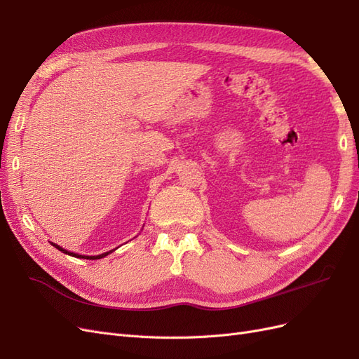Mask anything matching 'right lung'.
Wrapping results in <instances>:
<instances>
[{
  "instance_id": "obj_1",
  "label": "right lung",
  "mask_w": 359,
  "mask_h": 359,
  "mask_svg": "<svg viewBox=\"0 0 359 359\" xmlns=\"http://www.w3.org/2000/svg\"><path fill=\"white\" fill-rule=\"evenodd\" d=\"M53 247L55 248H58L60 252H62V253H66V255H69V256H73V257H79V259H102V257H104V256H107L109 253H112L114 250H111V252H106V253H102V255H97V256H83V255H78V253H73V252H69V250H66V248H62V247H60L58 244H55V243H50Z\"/></svg>"
}]
</instances>
